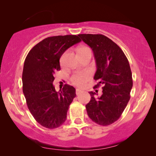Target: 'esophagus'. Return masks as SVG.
<instances>
[{"mask_svg":"<svg viewBox=\"0 0 156 156\" xmlns=\"http://www.w3.org/2000/svg\"><path fill=\"white\" fill-rule=\"evenodd\" d=\"M82 91L80 90V89H76V95H78Z\"/></svg>","mask_w":156,"mask_h":156,"instance_id":"esophagus-1","label":"esophagus"}]
</instances>
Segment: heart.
Wrapping results in <instances>:
<instances>
[{"label": "heart", "instance_id": "obj_1", "mask_svg": "<svg viewBox=\"0 0 156 156\" xmlns=\"http://www.w3.org/2000/svg\"><path fill=\"white\" fill-rule=\"evenodd\" d=\"M87 52H91V49L87 47H81L78 49V53L79 55H81ZM90 75L87 72L83 73H76L73 74L71 78V81L78 87H83L86 82L89 80Z\"/></svg>", "mask_w": 156, "mask_h": 156}]
</instances>
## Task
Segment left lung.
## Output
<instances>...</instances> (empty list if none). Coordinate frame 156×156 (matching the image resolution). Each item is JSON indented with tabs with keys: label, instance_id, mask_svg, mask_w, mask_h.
<instances>
[{
	"label": "left lung",
	"instance_id": "obj_1",
	"mask_svg": "<svg viewBox=\"0 0 156 156\" xmlns=\"http://www.w3.org/2000/svg\"><path fill=\"white\" fill-rule=\"evenodd\" d=\"M78 36L93 50L97 67L94 78L98 81L94 88L103 86L99 97L95 96V92H89L91 100L86 105L87 112L98 125H112L119 119L130 100L133 80L127 58L107 36L89 34Z\"/></svg>",
	"mask_w": 156,
	"mask_h": 156
}]
</instances>
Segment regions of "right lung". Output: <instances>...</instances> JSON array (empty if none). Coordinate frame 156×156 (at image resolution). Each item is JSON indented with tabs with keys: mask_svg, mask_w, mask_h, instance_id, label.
<instances>
[{
	"mask_svg": "<svg viewBox=\"0 0 156 156\" xmlns=\"http://www.w3.org/2000/svg\"><path fill=\"white\" fill-rule=\"evenodd\" d=\"M81 40L76 35L44 38L26 57L23 71V91L29 110L44 127H59L67 119L70 104L76 96L73 87L65 84L57 92L54 73L60 70V58L66 50Z\"/></svg>",
	"mask_w": 156,
	"mask_h": 156,
	"instance_id": "add662e5",
	"label": "right lung"
}]
</instances>
